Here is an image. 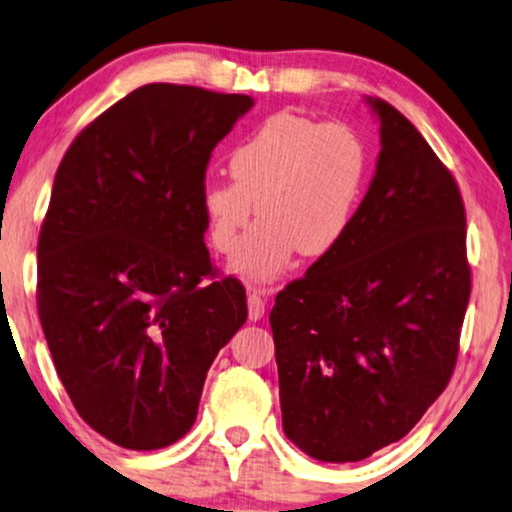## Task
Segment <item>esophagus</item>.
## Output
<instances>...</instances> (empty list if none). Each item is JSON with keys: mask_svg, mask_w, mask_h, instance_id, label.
<instances>
[{"mask_svg": "<svg viewBox=\"0 0 512 512\" xmlns=\"http://www.w3.org/2000/svg\"><path fill=\"white\" fill-rule=\"evenodd\" d=\"M248 313L250 320H260L264 316V299L262 290H248Z\"/></svg>", "mask_w": 512, "mask_h": 512, "instance_id": "1", "label": "esophagus"}]
</instances>
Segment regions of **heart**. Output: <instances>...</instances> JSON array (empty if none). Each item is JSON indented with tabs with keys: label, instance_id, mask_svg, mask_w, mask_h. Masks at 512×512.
Returning <instances> with one entry per match:
<instances>
[{
	"label": "heart",
	"instance_id": "obj_1",
	"mask_svg": "<svg viewBox=\"0 0 512 512\" xmlns=\"http://www.w3.org/2000/svg\"><path fill=\"white\" fill-rule=\"evenodd\" d=\"M231 180L203 182L199 210L210 245L231 252L252 215L264 220L231 260L250 281H271L306 257L344 241L367 175V147L346 124L271 114L229 154Z\"/></svg>",
	"mask_w": 512,
	"mask_h": 512
}]
</instances>
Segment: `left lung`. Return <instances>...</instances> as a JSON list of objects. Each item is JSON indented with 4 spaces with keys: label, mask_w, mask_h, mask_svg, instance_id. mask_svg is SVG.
Segmentation results:
<instances>
[{
    "label": "left lung",
    "mask_w": 512,
    "mask_h": 512,
    "mask_svg": "<svg viewBox=\"0 0 512 512\" xmlns=\"http://www.w3.org/2000/svg\"><path fill=\"white\" fill-rule=\"evenodd\" d=\"M381 152L344 241L278 292L283 431L325 463L405 438L452 377L470 297L454 177L398 109L365 95Z\"/></svg>",
    "instance_id": "left-lung-1"
}]
</instances>
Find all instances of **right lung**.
<instances>
[{
  "instance_id": "right-lung-1",
  "label": "right lung",
  "mask_w": 512,
  "mask_h": 512,
  "mask_svg": "<svg viewBox=\"0 0 512 512\" xmlns=\"http://www.w3.org/2000/svg\"><path fill=\"white\" fill-rule=\"evenodd\" d=\"M255 100L147 84L100 114L60 161L37 245L39 318L67 395L126 449L180 440L203 381L248 318L213 276L199 194L210 152Z\"/></svg>"
}]
</instances>
